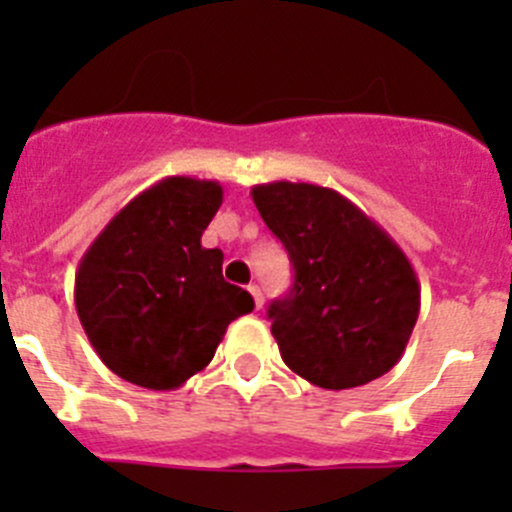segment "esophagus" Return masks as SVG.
I'll use <instances>...</instances> for the list:
<instances>
[{
  "label": "esophagus",
  "mask_w": 512,
  "mask_h": 512,
  "mask_svg": "<svg viewBox=\"0 0 512 512\" xmlns=\"http://www.w3.org/2000/svg\"><path fill=\"white\" fill-rule=\"evenodd\" d=\"M248 292H251V295H253V302H256V310H259V307L264 305V295H261V289L256 287V284H251V287H248Z\"/></svg>",
  "instance_id": "34e87169"
}]
</instances>
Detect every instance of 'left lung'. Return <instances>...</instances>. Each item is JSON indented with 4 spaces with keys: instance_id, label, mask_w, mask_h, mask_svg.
<instances>
[{
    "instance_id": "1",
    "label": "left lung",
    "mask_w": 512,
    "mask_h": 512,
    "mask_svg": "<svg viewBox=\"0 0 512 512\" xmlns=\"http://www.w3.org/2000/svg\"><path fill=\"white\" fill-rule=\"evenodd\" d=\"M251 200L295 266L292 292L269 307L284 364L323 390L390 372L420 312L405 251L336 189L269 182L256 184Z\"/></svg>"
}]
</instances>
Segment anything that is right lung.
I'll return each mask as SVG.
<instances>
[{"mask_svg": "<svg viewBox=\"0 0 512 512\" xmlns=\"http://www.w3.org/2000/svg\"><path fill=\"white\" fill-rule=\"evenodd\" d=\"M220 205V182L166 176L122 207L81 256V328L125 382L182 387L210 364L228 325L253 310L246 289L223 279V251L202 246Z\"/></svg>", "mask_w": 512, "mask_h": 512, "instance_id": "obj_1", "label": "right lung"}]
</instances>
